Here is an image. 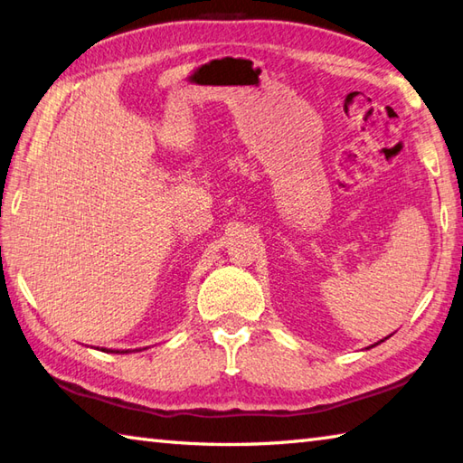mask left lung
I'll list each match as a JSON object with an SVG mask.
<instances>
[{
	"label": "left lung",
	"instance_id": "8db88e82",
	"mask_svg": "<svg viewBox=\"0 0 463 463\" xmlns=\"http://www.w3.org/2000/svg\"><path fill=\"white\" fill-rule=\"evenodd\" d=\"M388 338H390V336H388ZM383 340H386V338H383ZM383 340H380V342H383Z\"/></svg>",
	"mask_w": 463,
	"mask_h": 463
}]
</instances>
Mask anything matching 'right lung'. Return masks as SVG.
I'll use <instances>...</instances> for the list:
<instances>
[{"label":"right lung","mask_w":463,"mask_h":463,"mask_svg":"<svg viewBox=\"0 0 463 463\" xmlns=\"http://www.w3.org/2000/svg\"><path fill=\"white\" fill-rule=\"evenodd\" d=\"M105 350H107V348H105ZM107 352H115V350H107ZM115 354H123V352H119V350H117ZM125 354H127V350H125Z\"/></svg>","instance_id":"right-lung-1"}]
</instances>
